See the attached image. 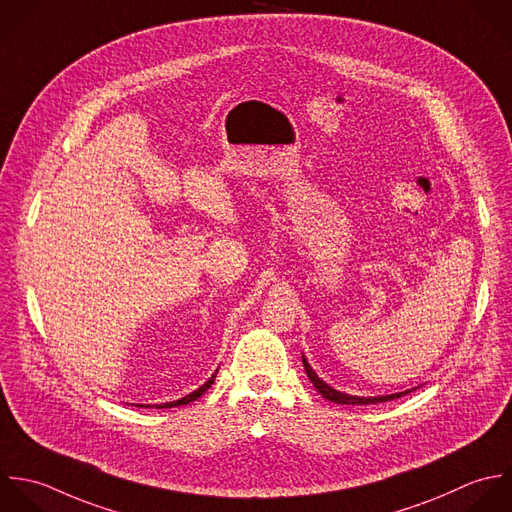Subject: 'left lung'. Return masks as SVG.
Returning a JSON list of instances; mask_svg holds the SVG:
<instances>
[{"mask_svg": "<svg viewBox=\"0 0 512 512\" xmlns=\"http://www.w3.org/2000/svg\"><path fill=\"white\" fill-rule=\"evenodd\" d=\"M303 367H305V373H307V377L311 379L313 387H315V389H317L325 399H329L331 403H339V405H375V403H387V401L399 399V397H403V395H407V393L415 391V389H411V391L393 393V395H383V397H353V395H347V393H341V391H337V389L329 387L323 379H319V377H317V373L311 369V365L307 363V359H305V357H303Z\"/></svg>", "mask_w": 512, "mask_h": 512, "instance_id": "8db88e82", "label": "left lung"}]
</instances>
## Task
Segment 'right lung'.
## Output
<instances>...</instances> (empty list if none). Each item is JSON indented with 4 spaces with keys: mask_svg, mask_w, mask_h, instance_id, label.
<instances>
[{
    "mask_svg": "<svg viewBox=\"0 0 512 512\" xmlns=\"http://www.w3.org/2000/svg\"><path fill=\"white\" fill-rule=\"evenodd\" d=\"M215 377H217V371L211 375V379L205 383V385H201L197 391H193L191 395H187V397H183V399H179V401H171V403H163V405H157L159 409H171V407H179V405H189V403H193L195 399H199L211 385H213V381H215ZM137 407H145V405H137Z\"/></svg>",
    "mask_w": 512,
    "mask_h": 512,
    "instance_id": "obj_1",
    "label": "right lung"
}]
</instances>
